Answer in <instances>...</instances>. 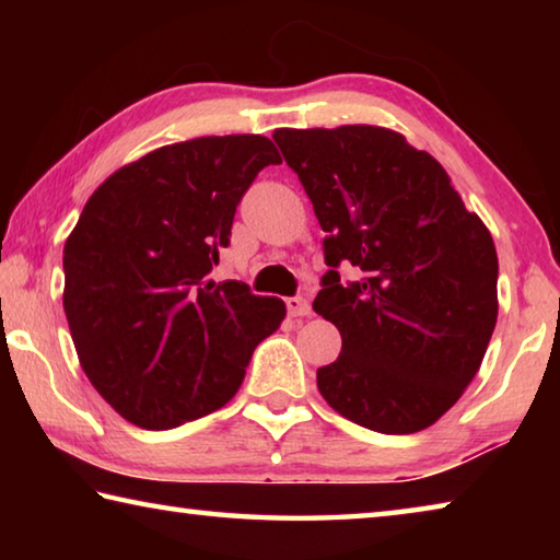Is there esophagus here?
<instances>
[{"instance_id": "esophagus-1", "label": "esophagus", "mask_w": 560, "mask_h": 560, "mask_svg": "<svg viewBox=\"0 0 560 560\" xmlns=\"http://www.w3.org/2000/svg\"><path fill=\"white\" fill-rule=\"evenodd\" d=\"M287 311H289V316H308L311 314V303L303 299V296H291V299H287Z\"/></svg>"}]
</instances>
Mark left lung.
Masks as SVG:
<instances>
[{
	"instance_id": "left-lung-1",
	"label": "left lung",
	"mask_w": 560,
	"mask_h": 560,
	"mask_svg": "<svg viewBox=\"0 0 560 560\" xmlns=\"http://www.w3.org/2000/svg\"><path fill=\"white\" fill-rule=\"evenodd\" d=\"M306 189L328 271L314 311L343 338L324 400L360 428L412 434L467 390L494 334L499 259L444 167L381 126L273 130ZM350 262L358 282L339 281Z\"/></svg>"
}]
</instances>
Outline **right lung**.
<instances>
[{"label":"right lung","mask_w":560,"mask_h":560,"mask_svg":"<svg viewBox=\"0 0 560 560\" xmlns=\"http://www.w3.org/2000/svg\"><path fill=\"white\" fill-rule=\"evenodd\" d=\"M279 163L264 136L185 140L116 170L83 207L63 311L83 373L128 422L170 430L220 410L281 326V299L207 279L242 195Z\"/></svg>","instance_id":"obj_1"}]
</instances>
